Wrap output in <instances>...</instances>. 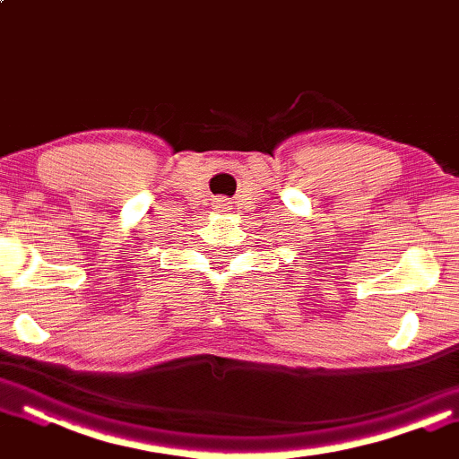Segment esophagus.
<instances>
[{
  "label": "esophagus",
  "mask_w": 459,
  "mask_h": 459,
  "mask_svg": "<svg viewBox=\"0 0 459 459\" xmlns=\"http://www.w3.org/2000/svg\"><path fill=\"white\" fill-rule=\"evenodd\" d=\"M218 208H224V204H218Z\"/></svg>",
  "instance_id": "esophagus-1"
}]
</instances>
